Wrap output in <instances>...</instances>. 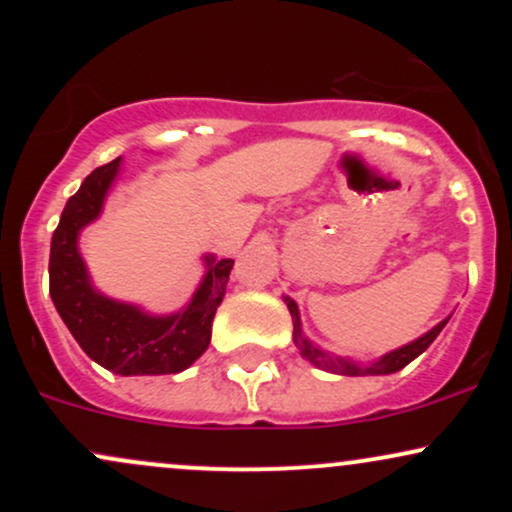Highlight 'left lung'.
<instances>
[{"label": "left lung", "instance_id": "1", "mask_svg": "<svg viewBox=\"0 0 512 512\" xmlns=\"http://www.w3.org/2000/svg\"><path fill=\"white\" fill-rule=\"evenodd\" d=\"M286 305H289V313L293 317V344L301 349V356L308 358L310 363L317 368L327 370V373H337V375H387V373H397V370H402L404 366H409L411 361H414L416 356H421L428 346L433 344V339L438 337L440 330H443L445 325H448V320H443L440 325L433 327L431 332H426L424 337L416 339V342H411L407 346H402V349L397 351H390V354L380 358L378 363H373V366H366V368H358L356 363L346 361V358H339V356H330L325 354V351H320L317 346H313L308 342V339L303 337L301 332V320H298V308L296 303L291 301V298H284Z\"/></svg>", "mask_w": 512, "mask_h": 512}]
</instances>
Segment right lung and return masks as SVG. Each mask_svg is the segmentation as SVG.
<instances>
[{
  "label": "right lung",
  "instance_id": "right-lung-1",
  "mask_svg": "<svg viewBox=\"0 0 512 512\" xmlns=\"http://www.w3.org/2000/svg\"><path fill=\"white\" fill-rule=\"evenodd\" d=\"M117 166L120 158L93 170L62 211L50 245L52 303L86 356L103 368L117 375L180 373L207 351L211 320L226 293L233 260L209 257V272L192 303L170 317L144 315L132 305L115 303L93 291L76 238L86 223L101 214Z\"/></svg>",
  "mask_w": 512,
  "mask_h": 512
}]
</instances>
